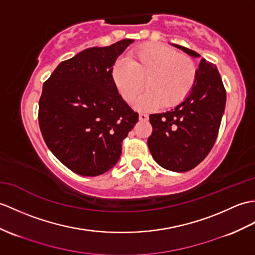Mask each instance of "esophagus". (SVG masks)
<instances>
[{
    "label": "esophagus",
    "mask_w": 255,
    "mask_h": 255,
    "mask_svg": "<svg viewBox=\"0 0 255 255\" xmlns=\"http://www.w3.org/2000/svg\"><path fill=\"white\" fill-rule=\"evenodd\" d=\"M139 120H140L141 122H146L147 120H149V116H147L146 114L141 113V114H139Z\"/></svg>",
    "instance_id": "34e87169"
}]
</instances>
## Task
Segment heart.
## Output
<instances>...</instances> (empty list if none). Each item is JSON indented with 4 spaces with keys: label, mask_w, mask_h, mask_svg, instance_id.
Masks as SVG:
<instances>
[{
    "label": "heart",
    "mask_w": 255,
    "mask_h": 255,
    "mask_svg": "<svg viewBox=\"0 0 255 255\" xmlns=\"http://www.w3.org/2000/svg\"><path fill=\"white\" fill-rule=\"evenodd\" d=\"M114 84L122 98L131 103L142 89L147 90L135 103L139 111L173 108L185 100L194 87L197 66L192 58L162 44H144L132 50L126 61L113 68Z\"/></svg>",
    "instance_id": "obj_1"
}]
</instances>
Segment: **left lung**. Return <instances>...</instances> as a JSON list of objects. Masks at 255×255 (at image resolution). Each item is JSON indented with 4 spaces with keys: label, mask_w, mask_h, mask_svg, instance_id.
I'll return each instance as SVG.
<instances>
[{
    "label": "left lung",
    "mask_w": 255,
    "mask_h": 255,
    "mask_svg": "<svg viewBox=\"0 0 255 255\" xmlns=\"http://www.w3.org/2000/svg\"><path fill=\"white\" fill-rule=\"evenodd\" d=\"M192 57L200 54L178 44ZM226 105L221 75L214 64L201 60L189 96L175 109L150 115L153 128L147 139L154 161L165 169L183 173L194 168L214 145Z\"/></svg>",
    "instance_id": "8db88e82"
}]
</instances>
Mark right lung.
Here are the masks:
<instances>
[{
	"mask_svg": "<svg viewBox=\"0 0 255 255\" xmlns=\"http://www.w3.org/2000/svg\"><path fill=\"white\" fill-rule=\"evenodd\" d=\"M131 39L89 47L58 64L43 84L39 125L50 151L74 173L99 176L120 161L138 122L114 84L113 66Z\"/></svg>",
	"mask_w": 255,
	"mask_h": 255,
	"instance_id": "add662e5",
	"label": "right lung"
}]
</instances>
